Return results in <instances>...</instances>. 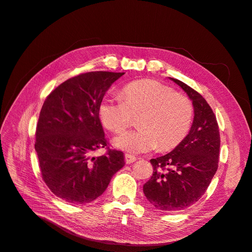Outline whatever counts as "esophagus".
I'll list each match as a JSON object with an SVG mask.
<instances>
[{
  "instance_id": "obj_1",
  "label": "esophagus",
  "mask_w": 252,
  "mask_h": 252,
  "mask_svg": "<svg viewBox=\"0 0 252 252\" xmlns=\"http://www.w3.org/2000/svg\"><path fill=\"white\" fill-rule=\"evenodd\" d=\"M136 161V157L133 155H130V154H126L125 155V162L126 164H131Z\"/></svg>"
}]
</instances>
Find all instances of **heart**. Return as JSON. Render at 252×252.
Segmentation results:
<instances>
[{
	"label": "heart",
	"instance_id": "b5f03b06",
	"mask_svg": "<svg viewBox=\"0 0 252 252\" xmlns=\"http://www.w3.org/2000/svg\"><path fill=\"white\" fill-rule=\"evenodd\" d=\"M122 98H104L99 116L105 128L121 132L140 116L137 130L116 136L114 146L131 153H148L159 147L169 151L188 135L194 117L190 99L155 80H140L128 84L122 90Z\"/></svg>",
	"mask_w": 252,
	"mask_h": 252
}]
</instances>
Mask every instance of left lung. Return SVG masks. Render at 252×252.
I'll return each instance as SVG.
<instances>
[{
	"mask_svg": "<svg viewBox=\"0 0 252 252\" xmlns=\"http://www.w3.org/2000/svg\"><path fill=\"white\" fill-rule=\"evenodd\" d=\"M193 102L189 134L170 153L151 159L154 172L143 193L159 210H184L204 195L219 167L220 137L217 118L205 98L177 79L169 78Z\"/></svg>",
	"mask_w": 252,
	"mask_h": 252,
	"instance_id": "1",
	"label": "left lung"
}]
</instances>
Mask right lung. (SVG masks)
I'll return each mask as SVG.
<instances>
[{
	"mask_svg": "<svg viewBox=\"0 0 252 252\" xmlns=\"http://www.w3.org/2000/svg\"><path fill=\"white\" fill-rule=\"evenodd\" d=\"M125 73L90 71L73 77L48 95L35 130L42 177L52 193L71 204H86L102 195L125 165L121 151L107 147L99 106L112 84Z\"/></svg>",
	"mask_w": 252,
	"mask_h": 252,
	"instance_id": "add662e5",
	"label": "right lung"
}]
</instances>
